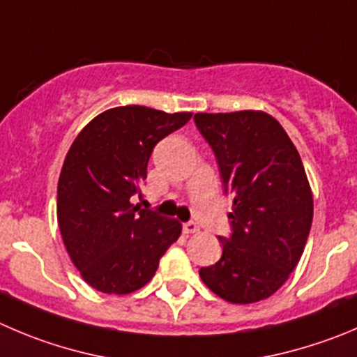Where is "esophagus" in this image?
Masks as SVG:
<instances>
[{
  "label": "esophagus",
  "instance_id": "obj_1",
  "mask_svg": "<svg viewBox=\"0 0 357 357\" xmlns=\"http://www.w3.org/2000/svg\"><path fill=\"white\" fill-rule=\"evenodd\" d=\"M182 231H184L185 235H189V233H196L199 231V226L196 222H192V220H189V222L182 224Z\"/></svg>",
  "mask_w": 357,
  "mask_h": 357
}]
</instances>
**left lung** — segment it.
Here are the masks:
<instances>
[{"mask_svg":"<svg viewBox=\"0 0 357 357\" xmlns=\"http://www.w3.org/2000/svg\"><path fill=\"white\" fill-rule=\"evenodd\" d=\"M195 122L233 196L231 233L219 236L222 256L199 277L229 303L266 300L296 268L310 233L314 199L303 162L264 112L196 114Z\"/></svg>","mask_w":357,"mask_h":357,"instance_id":"8db88e82","label":"left lung"}]
</instances>
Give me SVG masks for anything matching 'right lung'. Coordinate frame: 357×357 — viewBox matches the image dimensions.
Masks as SVG:
<instances>
[{
  "instance_id": "1",
  "label": "right lung",
  "mask_w": 357,
  "mask_h": 357,
  "mask_svg": "<svg viewBox=\"0 0 357 357\" xmlns=\"http://www.w3.org/2000/svg\"><path fill=\"white\" fill-rule=\"evenodd\" d=\"M192 114L117 107L94 117L75 138L57 182V222L68 254L96 291L128 294L154 277L181 236L176 219L131 203L147 178L159 140Z\"/></svg>"
}]
</instances>
